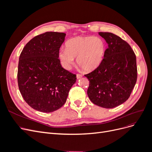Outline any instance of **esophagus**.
Here are the masks:
<instances>
[{
    "instance_id": "1",
    "label": "esophagus",
    "mask_w": 152,
    "mask_h": 152,
    "mask_svg": "<svg viewBox=\"0 0 152 152\" xmlns=\"http://www.w3.org/2000/svg\"><path fill=\"white\" fill-rule=\"evenodd\" d=\"M76 76H77V78L78 79H80V78L82 77V75L79 74V73H77V74L76 75Z\"/></svg>"
}]
</instances>
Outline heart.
Returning <instances> with one entry per match:
<instances>
[{
  "label": "heart",
  "instance_id": "obj_1",
  "mask_svg": "<svg viewBox=\"0 0 152 152\" xmlns=\"http://www.w3.org/2000/svg\"><path fill=\"white\" fill-rule=\"evenodd\" d=\"M107 45L99 37L78 36L67 40L65 49L59 50L58 56L64 66L69 69L77 58V64L86 72L98 68L104 60Z\"/></svg>",
  "mask_w": 152,
  "mask_h": 152
}]
</instances>
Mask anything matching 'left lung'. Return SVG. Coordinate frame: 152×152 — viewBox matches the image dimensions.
<instances>
[{
    "label": "left lung",
    "mask_w": 152,
    "mask_h": 152,
    "mask_svg": "<svg viewBox=\"0 0 152 152\" xmlns=\"http://www.w3.org/2000/svg\"><path fill=\"white\" fill-rule=\"evenodd\" d=\"M108 48L101 65L88 74L87 95L94 104L113 108L128 99L137 80L136 57L130 45L110 32H99Z\"/></svg>",
    "instance_id": "8db88e82"
}]
</instances>
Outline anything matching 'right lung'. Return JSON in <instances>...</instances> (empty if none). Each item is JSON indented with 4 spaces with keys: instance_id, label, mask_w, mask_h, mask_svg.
<instances>
[{
    "instance_id": "1",
    "label": "right lung",
    "mask_w": 152,
    "mask_h": 152,
    "mask_svg": "<svg viewBox=\"0 0 152 152\" xmlns=\"http://www.w3.org/2000/svg\"><path fill=\"white\" fill-rule=\"evenodd\" d=\"M66 34L48 31L31 39L19 58L18 83L29 106L50 113L65 103L76 75L64 69L58 59Z\"/></svg>"
}]
</instances>
